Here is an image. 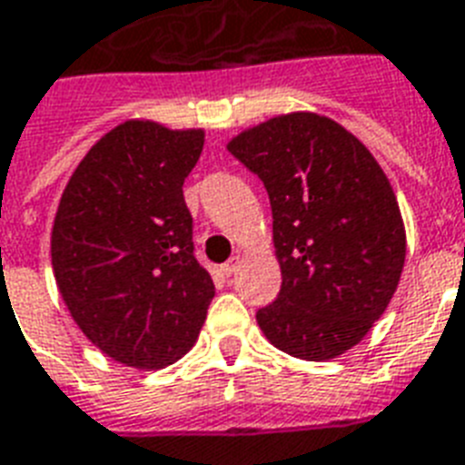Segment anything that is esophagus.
Wrapping results in <instances>:
<instances>
[{
  "label": "esophagus",
  "mask_w": 465,
  "mask_h": 465,
  "mask_svg": "<svg viewBox=\"0 0 465 465\" xmlns=\"http://www.w3.org/2000/svg\"><path fill=\"white\" fill-rule=\"evenodd\" d=\"M239 262H241V260H239V258H233V260H229V262H224V265H222V272H224L226 277H232L233 272L239 270Z\"/></svg>",
  "instance_id": "esophagus-1"
}]
</instances>
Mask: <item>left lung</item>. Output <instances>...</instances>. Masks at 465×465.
I'll list each match as a JSON object with an SVG mask.
<instances>
[{"label":"left lung","instance_id":"left-lung-1","mask_svg":"<svg viewBox=\"0 0 465 465\" xmlns=\"http://www.w3.org/2000/svg\"><path fill=\"white\" fill-rule=\"evenodd\" d=\"M226 150L270 195L282 289L255 315L260 330L301 361L341 356L382 318L401 279L406 229L387 173L315 112L272 116Z\"/></svg>","mask_w":465,"mask_h":465}]
</instances>
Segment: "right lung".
<instances>
[{
    "label": "right lung",
    "mask_w": 465,
    "mask_h": 465,
    "mask_svg": "<svg viewBox=\"0 0 465 465\" xmlns=\"http://www.w3.org/2000/svg\"><path fill=\"white\" fill-rule=\"evenodd\" d=\"M203 145V128L128 119L90 147L56 207V289L78 330L128 368L186 356L214 296L183 200Z\"/></svg>",
    "instance_id": "obj_1"
}]
</instances>
